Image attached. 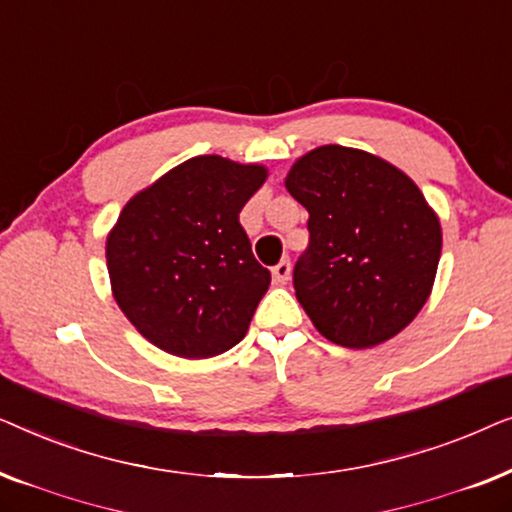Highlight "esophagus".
<instances>
[{"instance_id":"obj_1","label":"esophagus","mask_w":512,"mask_h":512,"mask_svg":"<svg viewBox=\"0 0 512 512\" xmlns=\"http://www.w3.org/2000/svg\"><path fill=\"white\" fill-rule=\"evenodd\" d=\"M272 277H275L277 284H286V282H289V277H291V263H289V261L277 263L275 268H272Z\"/></svg>"}]
</instances>
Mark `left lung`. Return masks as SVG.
Wrapping results in <instances>:
<instances>
[{
  "label": "left lung",
  "mask_w": 512,
  "mask_h": 512,
  "mask_svg": "<svg viewBox=\"0 0 512 512\" xmlns=\"http://www.w3.org/2000/svg\"><path fill=\"white\" fill-rule=\"evenodd\" d=\"M286 188L310 214L293 289L314 328L352 349L401 333L429 298L443 244L415 181L382 158L331 144L300 158Z\"/></svg>",
  "instance_id": "obj_1"
}]
</instances>
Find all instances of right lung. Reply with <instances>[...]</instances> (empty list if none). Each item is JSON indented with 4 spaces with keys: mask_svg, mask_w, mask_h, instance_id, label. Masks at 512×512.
Returning a JSON list of instances; mask_svg holds the SVG:
<instances>
[{
    "mask_svg": "<svg viewBox=\"0 0 512 512\" xmlns=\"http://www.w3.org/2000/svg\"><path fill=\"white\" fill-rule=\"evenodd\" d=\"M265 177L261 165L198 156L123 207L107 240L111 289L156 347L209 359L247 335L270 270L254 258L240 212Z\"/></svg>",
    "mask_w": 512,
    "mask_h": 512,
    "instance_id": "right-lung-1",
    "label": "right lung"
}]
</instances>
